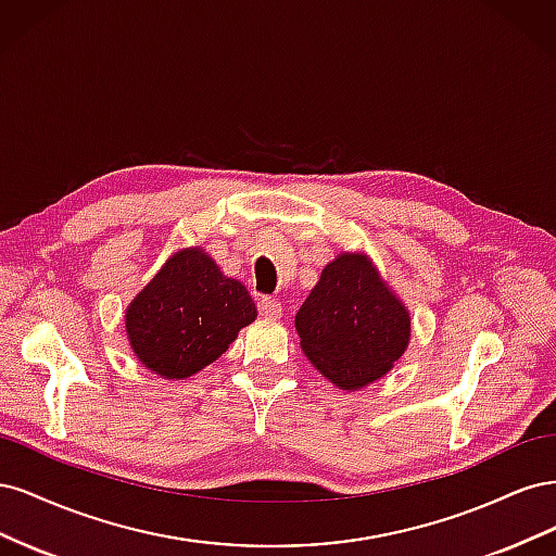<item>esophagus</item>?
Segmentation results:
<instances>
[{
  "label": "esophagus",
  "instance_id": "esophagus-1",
  "mask_svg": "<svg viewBox=\"0 0 556 556\" xmlns=\"http://www.w3.org/2000/svg\"><path fill=\"white\" fill-rule=\"evenodd\" d=\"M257 308H260V315L268 317V319H278L282 315V306L280 301H276L274 296H262L257 301Z\"/></svg>",
  "mask_w": 556,
  "mask_h": 556
}]
</instances>
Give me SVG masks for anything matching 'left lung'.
Here are the masks:
<instances>
[{
  "mask_svg": "<svg viewBox=\"0 0 556 556\" xmlns=\"http://www.w3.org/2000/svg\"><path fill=\"white\" fill-rule=\"evenodd\" d=\"M294 325L306 357L343 390L384 376L410 339L406 306L364 255L327 264Z\"/></svg>",
  "mask_w": 556,
  "mask_h": 556,
  "instance_id": "8db88e82",
  "label": "left lung"
}]
</instances>
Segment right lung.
Instances as JSON below:
<instances>
[{
  "mask_svg": "<svg viewBox=\"0 0 556 556\" xmlns=\"http://www.w3.org/2000/svg\"><path fill=\"white\" fill-rule=\"evenodd\" d=\"M257 317L248 290L223 276L204 250H180L127 308V333L141 364L188 378L215 362Z\"/></svg>",
  "mask_w": 556,
  "mask_h": 556,
  "instance_id": "add662e5",
  "label": "right lung"
}]
</instances>
